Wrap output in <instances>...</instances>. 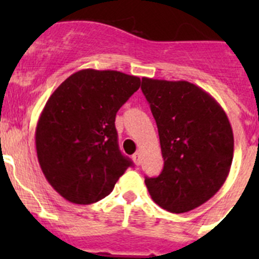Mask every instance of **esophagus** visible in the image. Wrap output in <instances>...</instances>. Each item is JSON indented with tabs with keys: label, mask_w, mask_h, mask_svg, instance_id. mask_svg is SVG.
Instances as JSON below:
<instances>
[{
	"label": "esophagus",
	"mask_w": 259,
	"mask_h": 259,
	"mask_svg": "<svg viewBox=\"0 0 259 259\" xmlns=\"http://www.w3.org/2000/svg\"><path fill=\"white\" fill-rule=\"evenodd\" d=\"M132 159H134L135 164H137V166H139V164L141 163V153H139V152L135 153V154L132 155Z\"/></svg>",
	"instance_id": "1"
}]
</instances>
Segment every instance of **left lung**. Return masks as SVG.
Returning a JSON list of instances; mask_svg holds the SVG:
<instances>
[{"label":"left lung","instance_id":"8db88e82","mask_svg":"<svg viewBox=\"0 0 259 259\" xmlns=\"http://www.w3.org/2000/svg\"><path fill=\"white\" fill-rule=\"evenodd\" d=\"M161 143L164 166L145 178L158 206L175 214L209 201L230 174L233 132L221 105L194 84L143 77Z\"/></svg>","mask_w":259,"mask_h":259}]
</instances>
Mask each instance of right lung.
Returning <instances> with one entry per match:
<instances>
[{
    "label": "right lung",
    "instance_id": "obj_1",
    "mask_svg": "<svg viewBox=\"0 0 259 259\" xmlns=\"http://www.w3.org/2000/svg\"><path fill=\"white\" fill-rule=\"evenodd\" d=\"M140 83L119 71L87 68L49 97L36 125V152L45 178L65 200H102L132 166L119 150L115 116Z\"/></svg>",
    "mask_w": 259,
    "mask_h": 259
}]
</instances>
